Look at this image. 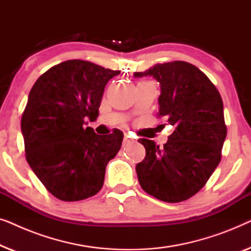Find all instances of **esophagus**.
Wrapping results in <instances>:
<instances>
[{"label": "esophagus", "instance_id": "obj_1", "mask_svg": "<svg viewBox=\"0 0 251 251\" xmlns=\"http://www.w3.org/2000/svg\"><path fill=\"white\" fill-rule=\"evenodd\" d=\"M133 140L130 138L129 136H125V138H123V145H128V144H130V143H132Z\"/></svg>", "mask_w": 251, "mask_h": 251}]
</instances>
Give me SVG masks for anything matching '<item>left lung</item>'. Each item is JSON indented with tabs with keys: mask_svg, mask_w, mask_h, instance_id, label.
Instances as JSON below:
<instances>
[{
	"mask_svg": "<svg viewBox=\"0 0 251 251\" xmlns=\"http://www.w3.org/2000/svg\"><path fill=\"white\" fill-rule=\"evenodd\" d=\"M133 76L159 82V116L175 128L161 149L153 140L138 139L146 150L136 166L140 186L161 201L187 200L221 162L227 132L221 95L207 75L186 61L157 64Z\"/></svg>",
	"mask_w": 251,
	"mask_h": 251,
	"instance_id": "1",
	"label": "left lung"
}]
</instances>
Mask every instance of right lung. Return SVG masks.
Returning a JSON list of instances; mask_svg holds the SVG:
<instances>
[{
	"label": "right lung",
	"instance_id": "right-lung-1",
	"mask_svg": "<svg viewBox=\"0 0 251 251\" xmlns=\"http://www.w3.org/2000/svg\"><path fill=\"white\" fill-rule=\"evenodd\" d=\"M120 74L84 60L51 67L34 83L22 118L26 160L48 191L63 201L97 194L123 132L100 136L88 125L98 116L107 82Z\"/></svg>",
	"mask_w": 251,
	"mask_h": 251
}]
</instances>
